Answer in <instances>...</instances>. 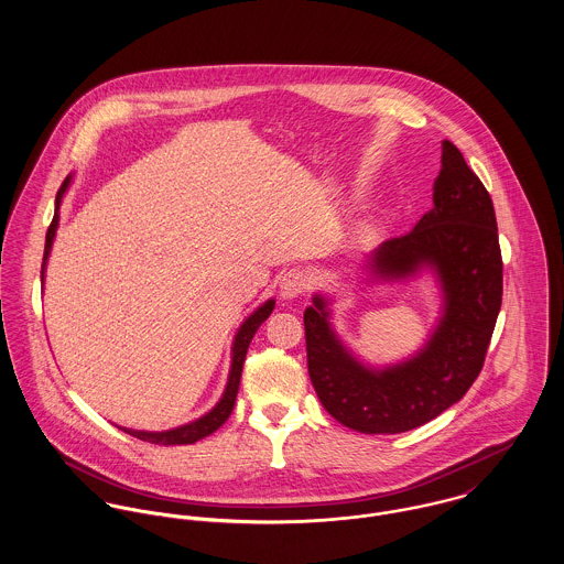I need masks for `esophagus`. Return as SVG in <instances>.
Wrapping results in <instances>:
<instances>
[{"mask_svg":"<svg viewBox=\"0 0 564 564\" xmlns=\"http://www.w3.org/2000/svg\"><path fill=\"white\" fill-rule=\"evenodd\" d=\"M308 286H311V275H308V271H304V269H291V271L284 273V278H282V282H280V293H282V297L293 300V297L304 295V293L308 291Z\"/></svg>","mask_w":564,"mask_h":564,"instance_id":"1","label":"esophagus"}]
</instances>
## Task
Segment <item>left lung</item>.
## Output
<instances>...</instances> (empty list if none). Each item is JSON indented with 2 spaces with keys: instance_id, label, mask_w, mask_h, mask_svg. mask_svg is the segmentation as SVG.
Instances as JSON below:
<instances>
[{
  "instance_id": "left-lung-1",
  "label": "left lung",
  "mask_w": 564,
  "mask_h": 564,
  "mask_svg": "<svg viewBox=\"0 0 564 564\" xmlns=\"http://www.w3.org/2000/svg\"><path fill=\"white\" fill-rule=\"evenodd\" d=\"M369 264L387 280L432 267L443 286V319L412 360L371 371L334 336L325 300L315 295V306L304 313L308 373L338 423L365 434H400L465 398L482 371L501 308L503 267L492 199L454 143L443 141L434 208L410 232L382 242Z\"/></svg>"
}]
</instances>
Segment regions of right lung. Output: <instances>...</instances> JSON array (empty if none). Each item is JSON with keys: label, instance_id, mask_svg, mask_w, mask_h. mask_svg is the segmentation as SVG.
I'll use <instances>...</instances> for the list:
<instances>
[{"label": "right lung", "instance_id": "obj_1", "mask_svg": "<svg viewBox=\"0 0 564 564\" xmlns=\"http://www.w3.org/2000/svg\"><path fill=\"white\" fill-rule=\"evenodd\" d=\"M67 186H69V177L63 182V186H61V191L56 195V215H54V219L50 224V230H47V237H45V253H43V264H41V278H43L45 262H47L52 241H54V235H56V228H58V208H61V199H63V193H65ZM273 306H275V302L269 300L267 304H262L256 313H251L249 319H245V323H242L241 329H239V334L235 338V347H232V369H230L226 393H224L221 402L217 403L208 414H204L202 419H197V421H193L188 425H182V427H175V430H166V432H137V430H126V427H121V430L128 432L130 436H137L141 441H148V443H154V445H191V443L213 434L215 430H219L228 421V416L232 414V408H235V402H237L247 347H249L256 329L260 327V323L271 315Z\"/></svg>", "mask_w": 564, "mask_h": 564}]
</instances>
